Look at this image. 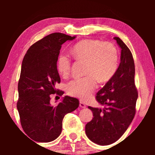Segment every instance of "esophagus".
Returning a JSON list of instances; mask_svg holds the SVG:
<instances>
[{"label":"esophagus","instance_id":"34e87169","mask_svg":"<svg viewBox=\"0 0 155 155\" xmlns=\"http://www.w3.org/2000/svg\"><path fill=\"white\" fill-rule=\"evenodd\" d=\"M79 106L81 107V108H85V104L83 102H82V101H80Z\"/></svg>","mask_w":155,"mask_h":155}]
</instances>
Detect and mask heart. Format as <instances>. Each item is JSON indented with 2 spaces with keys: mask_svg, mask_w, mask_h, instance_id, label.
<instances>
[{
  "mask_svg": "<svg viewBox=\"0 0 155 155\" xmlns=\"http://www.w3.org/2000/svg\"><path fill=\"white\" fill-rule=\"evenodd\" d=\"M75 59L86 62V77L75 78L68 84L67 92L70 96L86 98L97 87V81H109L116 72L118 52L114 44L97 40H84L75 44L70 49ZM60 74L67 77L71 70V61L65 54H60L57 63Z\"/></svg>",
  "mask_w": 155,
  "mask_h": 155,
  "instance_id": "obj_1",
  "label": "heart"
}]
</instances>
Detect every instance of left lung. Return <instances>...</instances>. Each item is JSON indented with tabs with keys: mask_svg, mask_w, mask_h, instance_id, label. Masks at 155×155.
I'll use <instances>...</instances> for the list:
<instances>
[{
	"mask_svg": "<svg viewBox=\"0 0 155 155\" xmlns=\"http://www.w3.org/2000/svg\"><path fill=\"white\" fill-rule=\"evenodd\" d=\"M114 39L121 48L120 64L111 79L96 94V101L104 107H88L94 117L85 126L87 137L101 146L115 142L127 130L134 118L138 97L132 53L121 39Z\"/></svg>",
	"mask_w": 155,
	"mask_h": 155,
	"instance_id": "obj_1",
	"label": "left lung"
}]
</instances>
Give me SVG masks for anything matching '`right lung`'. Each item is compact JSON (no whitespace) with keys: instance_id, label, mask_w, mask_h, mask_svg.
<instances>
[{"instance_id":"right-lung-1","label":"right lung","mask_w":155,"mask_h":155,"mask_svg":"<svg viewBox=\"0 0 155 155\" xmlns=\"http://www.w3.org/2000/svg\"><path fill=\"white\" fill-rule=\"evenodd\" d=\"M71 37L54 33L37 41L24 57L18 81L17 109L23 130L38 142H50L59 137L65 114L78 108L79 101L65 96L57 104H51L52 94L61 96L55 88L60 79L57 62L61 45Z\"/></svg>"}]
</instances>
